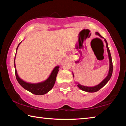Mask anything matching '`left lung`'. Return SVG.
I'll return each instance as SVG.
<instances>
[{
  "instance_id": "left-lung-1",
  "label": "left lung",
  "mask_w": 126,
  "mask_h": 126,
  "mask_svg": "<svg viewBox=\"0 0 126 126\" xmlns=\"http://www.w3.org/2000/svg\"><path fill=\"white\" fill-rule=\"evenodd\" d=\"M96 34L99 35L100 37L101 38H104L103 37L101 36L99 34L98 32H96ZM104 41L106 43V47H107V51L108 53V57H109V73L108 75L107 76V77L104 79V80L101 82L98 85L95 86L94 87H87V86H84L81 85L80 84H78L77 85V86L79 87V89L82 90L83 91H87V92H90V93H94V92H96L97 91H99L100 89L102 88V87L105 86V84L109 81V80L110 79V78L111 77V75H112L113 73V62H112V59H111V54L110 52V50L108 48V43L107 42V40L105 39H104Z\"/></svg>"
}]
</instances>
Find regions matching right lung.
<instances>
[{"label":"right lung","instance_id":"obj_1","mask_svg":"<svg viewBox=\"0 0 126 126\" xmlns=\"http://www.w3.org/2000/svg\"><path fill=\"white\" fill-rule=\"evenodd\" d=\"M22 42V41H21ZM18 45L17 50L18 47L20 44ZM17 54V51L16 53L15 57ZM15 62H14V65H15V75L16 77L17 80L18 82V83L20 84L21 86H22L24 89L27 90V91L30 92V93L34 94L35 95H44L45 94L48 93V92L50 90L53 88L54 85L55 84L56 77H57V73L59 71V67L57 66L55 67V68L53 69L52 72H51V75H50L49 77L47 79V80L43 82L39 83H27L26 82L23 81L22 79H21L19 77L18 75L17 74V72L16 69V65H15Z\"/></svg>","mask_w":126,"mask_h":126}]
</instances>
